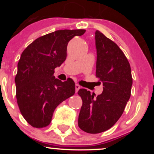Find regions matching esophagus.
Returning a JSON list of instances; mask_svg holds the SVG:
<instances>
[{
  "label": "esophagus",
  "mask_w": 154,
  "mask_h": 154,
  "mask_svg": "<svg viewBox=\"0 0 154 154\" xmlns=\"http://www.w3.org/2000/svg\"><path fill=\"white\" fill-rule=\"evenodd\" d=\"M79 89H80V86H79L78 84H76L75 85V92H76V93H77V92H78V91H79Z\"/></svg>",
  "instance_id": "1"
}]
</instances>
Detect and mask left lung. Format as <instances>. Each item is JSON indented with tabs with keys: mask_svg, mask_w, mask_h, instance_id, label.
Listing matches in <instances>:
<instances>
[{
	"mask_svg": "<svg viewBox=\"0 0 154 154\" xmlns=\"http://www.w3.org/2000/svg\"><path fill=\"white\" fill-rule=\"evenodd\" d=\"M97 51L95 76L103 85V93L79 89L82 106L78 126L88 133L104 132L114 125L123 114L131 95L132 77L128 59L116 44L100 31H95Z\"/></svg>",
	"mask_w": 154,
	"mask_h": 154,
	"instance_id": "left-lung-1",
	"label": "left lung"
}]
</instances>
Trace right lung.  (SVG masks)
I'll use <instances>...</instances> for the list:
<instances>
[{
    "instance_id": "obj_1",
    "label": "right lung",
    "mask_w": 154,
    "mask_h": 154,
    "mask_svg": "<svg viewBox=\"0 0 154 154\" xmlns=\"http://www.w3.org/2000/svg\"><path fill=\"white\" fill-rule=\"evenodd\" d=\"M85 29H61L34 40L24 49L15 77L16 97L23 117L31 126L43 128L52 119L56 108L75 93L71 78L61 82L54 69L66 60L67 45Z\"/></svg>"
}]
</instances>
